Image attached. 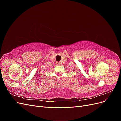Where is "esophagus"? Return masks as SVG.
<instances>
[{"label":"esophagus","instance_id":"1","mask_svg":"<svg viewBox=\"0 0 121 121\" xmlns=\"http://www.w3.org/2000/svg\"><path fill=\"white\" fill-rule=\"evenodd\" d=\"M57 64H58V65H60V63H57Z\"/></svg>","mask_w":121,"mask_h":121}]
</instances>
